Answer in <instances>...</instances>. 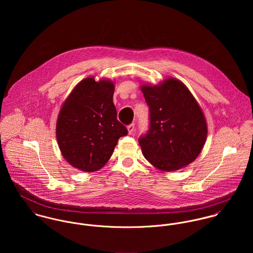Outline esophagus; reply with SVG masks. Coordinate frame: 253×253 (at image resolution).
<instances>
[{"label": "esophagus", "instance_id": "esophagus-1", "mask_svg": "<svg viewBox=\"0 0 253 253\" xmlns=\"http://www.w3.org/2000/svg\"><path fill=\"white\" fill-rule=\"evenodd\" d=\"M135 129V125L134 124H130L129 126H127V131H128V134H132L133 131Z\"/></svg>", "mask_w": 253, "mask_h": 253}]
</instances>
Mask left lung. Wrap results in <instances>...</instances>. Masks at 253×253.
<instances>
[{
	"label": "left lung",
	"mask_w": 253,
	"mask_h": 253,
	"mask_svg": "<svg viewBox=\"0 0 253 253\" xmlns=\"http://www.w3.org/2000/svg\"><path fill=\"white\" fill-rule=\"evenodd\" d=\"M141 89L150 111L149 130L138 139L145 159L163 171L193 163L206 143L208 126L191 91L174 78Z\"/></svg>",
	"instance_id": "obj_1"
}]
</instances>
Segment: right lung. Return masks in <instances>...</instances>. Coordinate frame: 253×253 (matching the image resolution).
Returning a JSON list of instances; mask_svg holds the SVG:
<instances>
[{
	"label": "right lung",
	"mask_w": 253,
	"mask_h": 253,
	"mask_svg": "<svg viewBox=\"0 0 253 253\" xmlns=\"http://www.w3.org/2000/svg\"><path fill=\"white\" fill-rule=\"evenodd\" d=\"M115 84L94 77L81 81L64 101L56 122V138L63 158L74 168L92 172L103 168L126 127L117 119Z\"/></svg>",
	"instance_id": "right-lung-1"
}]
</instances>
